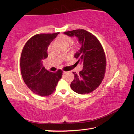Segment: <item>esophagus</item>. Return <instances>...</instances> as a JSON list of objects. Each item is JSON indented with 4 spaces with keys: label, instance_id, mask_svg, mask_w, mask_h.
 Masks as SVG:
<instances>
[{
    "label": "esophagus",
    "instance_id": "1",
    "mask_svg": "<svg viewBox=\"0 0 134 134\" xmlns=\"http://www.w3.org/2000/svg\"><path fill=\"white\" fill-rule=\"evenodd\" d=\"M67 71H63V74H67Z\"/></svg>",
    "mask_w": 134,
    "mask_h": 134
}]
</instances>
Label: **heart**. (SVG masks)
<instances>
[{
	"instance_id": "1",
	"label": "heart",
	"mask_w": 134,
	"mask_h": 134,
	"mask_svg": "<svg viewBox=\"0 0 134 134\" xmlns=\"http://www.w3.org/2000/svg\"><path fill=\"white\" fill-rule=\"evenodd\" d=\"M72 40L71 38L66 35H63L59 38L58 39L59 44L62 47L65 46L69 47V45L72 43Z\"/></svg>"
}]
</instances>
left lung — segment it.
<instances>
[{
	"label": "left lung",
	"mask_w": 134,
	"mask_h": 134,
	"mask_svg": "<svg viewBox=\"0 0 134 134\" xmlns=\"http://www.w3.org/2000/svg\"><path fill=\"white\" fill-rule=\"evenodd\" d=\"M69 37L77 38L81 45L74 57L83 63V70L74 75L70 87L74 92L85 94L92 92L102 81L106 71V60L102 46L94 35L85 29L64 32Z\"/></svg>",
	"instance_id": "obj_1"
}]
</instances>
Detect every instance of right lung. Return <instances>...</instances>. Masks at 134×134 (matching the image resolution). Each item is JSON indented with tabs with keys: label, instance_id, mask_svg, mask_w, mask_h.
Instances as JSON below:
<instances>
[{
	"label": "right lung",
	"instance_id": "1",
	"mask_svg": "<svg viewBox=\"0 0 134 134\" xmlns=\"http://www.w3.org/2000/svg\"><path fill=\"white\" fill-rule=\"evenodd\" d=\"M59 32L40 34L31 38L22 49L20 67L25 83L32 92L47 96L55 90L62 70L52 72L45 69L42 61L48 57L47 49Z\"/></svg>",
	"mask_w": 134,
	"mask_h": 134
}]
</instances>
